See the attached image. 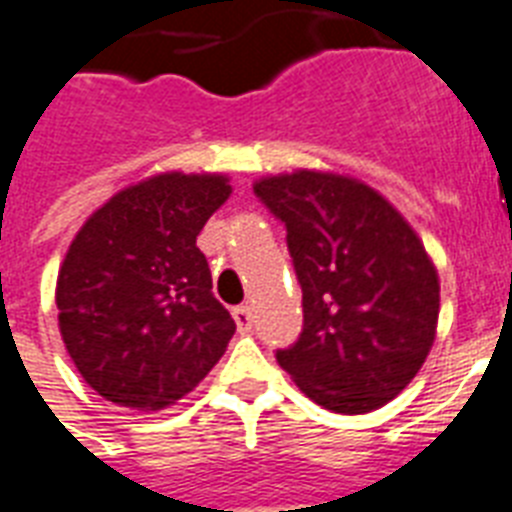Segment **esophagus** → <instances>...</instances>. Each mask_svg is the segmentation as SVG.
<instances>
[{
	"label": "esophagus",
	"instance_id": "esophagus-1",
	"mask_svg": "<svg viewBox=\"0 0 512 512\" xmlns=\"http://www.w3.org/2000/svg\"><path fill=\"white\" fill-rule=\"evenodd\" d=\"M234 321H236V326H239V331H249V328H252V307L249 305H239V307H234Z\"/></svg>",
	"mask_w": 512,
	"mask_h": 512
}]
</instances>
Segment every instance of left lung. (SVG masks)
Here are the masks:
<instances>
[{
    "label": "left lung",
    "instance_id": "obj_1",
    "mask_svg": "<svg viewBox=\"0 0 512 512\" xmlns=\"http://www.w3.org/2000/svg\"><path fill=\"white\" fill-rule=\"evenodd\" d=\"M255 194L286 226L302 286L305 323L278 365L326 410H378L434 344L439 276L421 239L355 178L297 170L260 178Z\"/></svg>",
    "mask_w": 512,
    "mask_h": 512
}]
</instances>
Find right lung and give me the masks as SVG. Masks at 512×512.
Instances as JSON below:
<instances>
[{
    "instance_id": "right-lung-1",
    "label": "right lung",
    "mask_w": 512,
    "mask_h": 512,
    "mask_svg": "<svg viewBox=\"0 0 512 512\" xmlns=\"http://www.w3.org/2000/svg\"><path fill=\"white\" fill-rule=\"evenodd\" d=\"M226 176L160 173L118 191L57 276L60 334L83 381L115 405L162 410L210 373L236 323L213 297L197 236Z\"/></svg>"
}]
</instances>
